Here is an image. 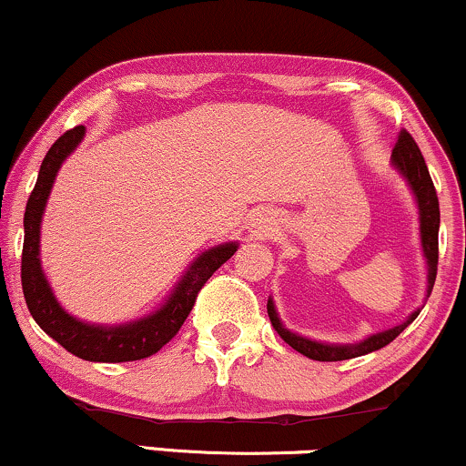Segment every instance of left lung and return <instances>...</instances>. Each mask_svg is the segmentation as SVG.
<instances>
[{
  "label": "left lung",
  "instance_id": "left-lung-1",
  "mask_svg": "<svg viewBox=\"0 0 466 466\" xmlns=\"http://www.w3.org/2000/svg\"><path fill=\"white\" fill-rule=\"evenodd\" d=\"M393 165L404 174V178L409 180L410 189H413L417 204H420V221H421V245H423V253H426L428 260V294L432 292L434 279H437V264H439V223H441V210H439V198H437V189H434V182L430 178L428 165L423 161V155L420 150V146L415 144V139L410 137V133L402 128L398 135L396 146H393L391 152ZM268 309V318L270 325L279 338L286 341L288 346H292L294 350L301 352V355L314 359V361H344V359H352V357H361L368 355V352L379 350L382 346H387L390 341L398 338L400 333L404 331L410 322L420 316V309L413 311L406 322L402 325L390 329V331H382L376 335H370L368 339L359 341V344L352 346H331V344H320V341H311L308 338H301V335L290 333L288 329H284L281 320L277 318L275 305L268 299L267 303Z\"/></svg>",
  "mask_w": 466,
  "mask_h": 466
}]
</instances>
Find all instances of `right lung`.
Wrapping results in <instances>:
<instances>
[{
	"instance_id": "right-lung-1",
	"label": "right lung",
	"mask_w": 466,
	"mask_h": 466,
	"mask_svg": "<svg viewBox=\"0 0 466 466\" xmlns=\"http://www.w3.org/2000/svg\"><path fill=\"white\" fill-rule=\"evenodd\" d=\"M84 133L86 127H75L56 139V144L51 146L43 158V165H40L34 191L29 193L25 219H23V228H25L21 256L23 297H25L29 314L38 322V327L68 352H73L75 357L101 363L139 361V359L152 357L161 350L180 331L187 316L191 314L193 305H196L199 290L210 279V275L234 256L238 245L226 243L202 253L182 277L169 301L148 318L120 327H94L75 320L60 308L49 284H46L43 268H40L38 240L43 210L57 169H60L64 158L76 148V144L84 139Z\"/></svg>"
}]
</instances>
